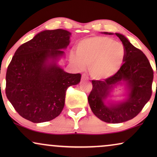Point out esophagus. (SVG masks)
Instances as JSON below:
<instances>
[{"label":"esophagus","mask_w":157,"mask_h":157,"mask_svg":"<svg viewBox=\"0 0 157 157\" xmlns=\"http://www.w3.org/2000/svg\"><path fill=\"white\" fill-rule=\"evenodd\" d=\"M81 78L83 79V80H88V79H89V76H88V75L87 74H82V76H81Z\"/></svg>","instance_id":"obj_1"}]
</instances>
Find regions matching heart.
Instances as JSON below:
<instances>
[{
	"label": "heart",
	"instance_id": "b5f03b06",
	"mask_svg": "<svg viewBox=\"0 0 157 157\" xmlns=\"http://www.w3.org/2000/svg\"><path fill=\"white\" fill-rule=\"evenodd\" d=\"M76 54L70 56L71 61L79 69L89 66L93 78L104 79L116 74L123 64L125 48L106 36H95L81 40L76 46Z\"/></svg>",
	"mask_w": 157,
	"mask_h": 157
}]
</instances>
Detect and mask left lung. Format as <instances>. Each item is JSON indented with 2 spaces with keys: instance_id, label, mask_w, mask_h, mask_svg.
<instances>
[{
  "instance_id": "obj_1",
  "label": "left lung",
  "mask_w": 157,
  "mask_h": 157,
  "mask_svg": "<svg viewBox=\"0 0 157 157\" xmlns=\"http://www.w3.org/2000/svg\"><path fill=\"white\" fill-rule=\"evenodd\" d=\"M105 34H112L105 32ZM125 48L124 63L114 75L104 81H92L93 88L88 101L91 111L106 123L117 124L132 119L142 110L152 94L154 71L149 60L125 36L115 33ZM124 82L129 89L128 99L118 104H105L113 86Z\"/></svg>"
}]
</instances>
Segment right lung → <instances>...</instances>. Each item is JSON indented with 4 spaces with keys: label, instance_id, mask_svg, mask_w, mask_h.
Masks as SVG:
<instances>
[{
    "label": "right lung",
    "instance_id": "right-lung-1",
    "mask_svg": "<svg viewBox=\"0 0 157 157\" xmlns=\"http://www.w3.org/2000/svg\"><path fill=\"white\" fill-rule=\"evenodd\" d=\"M70 35L63 29L41 31L13 56L6 72V94L24 119L33 123L55 119L63 109L66 90L80 82V74H68L56 64Z\"/></svg>",
    "mask_w": 157,
    "mask_h": 157
}]
</instances>
